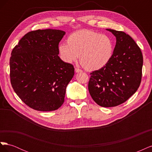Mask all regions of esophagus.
Segmentation results:
<instances>
[{
  "label": "esophagus",
  "mask_w": 152,
  "mask_h": 152,
  "mask_svg": "<svg viewBox=\"0 0 152 152\" xmlns=\"http://www.w3.org/2000/svg\"><path fill=\"white\" fill-rule=\"evenodd\" d=\"M75 71L76 73H79V72H82V70H80V69L78 68H75Z\"/></svg>",
  "instance_id": "esophagus-1"
}]
</instances>
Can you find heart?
Returning a JSON list of instances; mask_svg holds the SVG:
<instances>
[{"label": "heart", "mask_w": 152, "mask_h": 152, "mask_svg": "<svg viewBox=\"0 0 152 152\" xmlns=\"http://www.w3.org/2000/svg\"><path fill=\"white\" fill-rule=\"evenodd\" d=\"M113 41L108 35L89 30L71 34L67 43H61L58 47L64 61L72 63L80 56L81 65L89 70L107 65L113 56Z\"/></svg>", "instance_id": "b5f03b06"}]
</instances>
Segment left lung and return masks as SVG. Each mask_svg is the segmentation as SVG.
<instances>
[{"label":"left lung","mask_w":152,"mask_h":152,"mask_svg":"<svg viewBox=\"0 0 152 152\" xmlns=\"http://www.w3.org/2000/svg\"><path fill=\"white\" fill-rule=\"evenodd\" d=\"M116 37L113 56L107 65L91 73L88 89L92 98L103 107L121 104L140 86L143 59L131 37L122 31L107 29Z\"/></svg>","instance_id":"1"}]
</instances>
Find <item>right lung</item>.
<instances>
[{
  "label": "right lung",
  "mask_w": 152,
  "mask_h": 152,
  "mask_svg": "<svg viewBox=\"0 0 152 152\" xmlns=\"http://www.w3.org/2000/svg\"><path fill=\"white\" fill-rule=\"evenodd\" d=\"M65 31L37 30L25 34L10 58V80L23 102L42 112L54 111L63 104L74 67L58 56V45Z\"/></svg>",
  "instance_id": "right-lung-1"
}]
</instances>
